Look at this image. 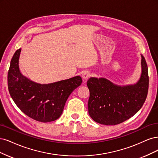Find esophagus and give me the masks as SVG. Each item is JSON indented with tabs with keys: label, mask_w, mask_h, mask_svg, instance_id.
<instances>
[{
	"label": "esophagus",
	"mask_w": 158,
	"mask_h": 158,
	"mask_svg": "<svg viewBox=\"0 0 158 158\" xmlns=\"http://www.w3.org/2000/svg\"><path fill=\"white\" fill-rule=\"evenodd\" d=\"M90 73L88 72H85L82 74V77H83V79H88L90 77Z\"/></svg>",
	"instance_id": "obj_1"
}]
</instances>
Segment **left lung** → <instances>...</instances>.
Listing matches in <instances>:
<instances>
[{
    "mask_svg": "<svg viewBox=\"0 0 158 158\" xmlns=\"http://www.w3.org/2000/svg\"><path fill=\"white\" fill-rule=\"evenodd\" d=\"M141 56V73L134 84L118 85L104 77H90L89 114L94 121L106 125L119 124L136 114L143 106L148 90V72Z\"/></svg>",
    "mask_w": 158,
    "mask_h": 158,
    "instance_id": "obj_1",
    "label": "left lung"
}]
</instances>
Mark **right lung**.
<instances>
[{
	"label": "right lung",
	"mask_w": 158,
	"mask_h": 158,
	"mask_svg": "<svg viewBox=\"0 0 158 158\" xmlns=\"http://www.w3.org/2000/svg\"><path fill=\"white\" fill-rule=\"evenodd\" d=\"M21 50H16L10 62L8 73L10 94L20 110L29 118L43 123L56 120L71 93L82 83V79L78 75L48 84L35 82L20 72Z\"/></svg>",
	"instance_id": "obj_1"
}]
</instances>
